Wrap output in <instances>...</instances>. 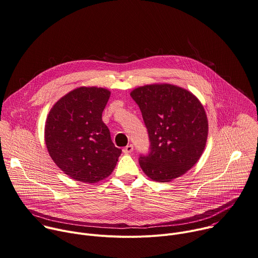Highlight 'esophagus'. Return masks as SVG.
<instances>
[{
  "instance_id": "1",
  "label": "esophagus",
  "mask_w": 258,
  "mask_h": 258,
  "mask_svg": "<svg viewBox=\"0 0 258 258\" xmlns=\"http://www.w3.org/2000/svg\"><path fill=\"white\" fill-rule=\"evenodd\" d=\"M132 151H133V146L132 145H128L127 147H125L123 149V153L124 154H130Z\"/></svg>"
}]
</instances>
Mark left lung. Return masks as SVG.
Here are the masks:
<instances>
[{"label": "left lung", "mask_w": 258, "mask_h": 258, "mask_svg": "<svg viewBox=\"0 0 258 258\" xmlns=\"http://www.w3.org/2000/svg\"><path fill=\"white\" fill-rule=\"evenodd\" d=\"M138 104L151 141V152L139 157L146 175L169 182L185 174L201 158L208 137L203 104L179 86L156 83L130 93Z\"/></svg>", "instance_id": "8db88e82"}]
</instances>
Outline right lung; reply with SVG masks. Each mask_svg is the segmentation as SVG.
<instances>
[{"label":"right lung","mask_w":258,"mask_h":258,"mask_svg":"<svg viewBox=\"0 0 258 258\" xmlns=\"http://www.w3.org/2000/svg\"><path fill=\"white\" fill-rule=\"evenodd\" d=\"M110 91L79 87L50 109L45 124L48 153L63 173L77 181L94 183L111 174L122 150L114 147L102 111Z\"/></svg>","instance_id":"obj_1"}]
</instances>
